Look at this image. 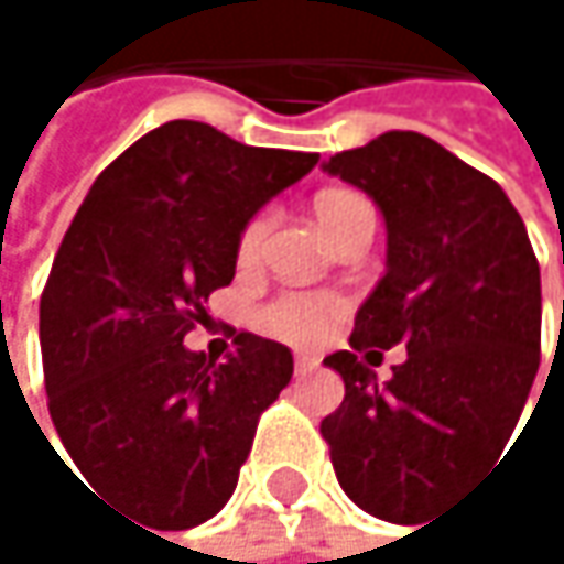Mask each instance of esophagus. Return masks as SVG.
<instances>
[{"instance_id":"obj_1","label":"esophagus","mask_w":564,"mask_h":564,"mask_svg":"<svg viewBox=\"0 0 564 564\" xmlns=\"http://www.w3.org/2000/svg\"><path fill=\"white\" fill-rule=\"evenodd\" d=\"M293 369H296V376H310V372H316V369H319V359H316V356H310V352H296Z\"/></svg>"}]
</instances>
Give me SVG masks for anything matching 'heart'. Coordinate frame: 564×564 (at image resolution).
I'll return each mask as SVG.
<instances>
[{
    "instance_id": "heart-1",
    "label": "heart",
    "mask_w": 564,
    "mask_h": 564,
    "mask_svg": "<svg viewBox=\"0 0 564 564\" xmlns=\"http://www.w3.org/2000/svg\"><path fill=\"white\" fill-rule=\"evenodd\" d=\"M372 208L359 192L349 188H329L316 198L313 212L319 218V225L326 228V235H336L352 215ZM268 235V215H258L248 221V228L241 231V261H254L261 245ZM343 313V300L336 293H323V290H286L281 296H274L271 303H264L258 310V326L271 336H278L283 343L293 346H313L319 339H326V333L333 329V323Z\"/></svg>"
}]
</instances>
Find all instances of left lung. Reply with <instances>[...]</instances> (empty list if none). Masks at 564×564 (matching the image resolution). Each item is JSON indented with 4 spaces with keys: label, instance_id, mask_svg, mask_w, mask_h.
Listing matches in <instances>:
<instances>
[{
    "label": "left lung",
    "instance_id": "left-lung-1",
    "mask_svg": "<svg viewBox=\"0 0 564 564\" xmlns=\"http://www.w3.org/2000/svg\"><path fill=\"white\" fill-rule=\"evenodd\" d=\"M386 215V278L356 313L346 382L319 431L346 497L411 522L480 460H497L539 372L542 286L507 192L431 137L392 130L329 156ZM405 362L379 383L381 349Z\"/></svg>",
    "mask_w": 564,
    "mask_h": 564
}]
</instances>
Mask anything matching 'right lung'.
<instances>
[{"instance_id": "1", "label": "right lung", "mask_w": 564, "mask_h": 564, "mask_svg": "<svg viewBox=\"0 0 564 564\" xmlns=\"http://www.w3.org/2000/svg\"><path fill=\"white\" fill-rule=\"evenodd\" d=\"M316 160L170 120L97 175L57 248L39 306L48 411L80 477L150 529L228 503L293 376L254 333L221 362L182 339L235 278L245 225Z\"/></svg>"}]
</instances>
